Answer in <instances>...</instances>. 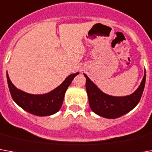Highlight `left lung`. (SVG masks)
<instances>
[{
    "label": "left lung",
    "instance_id": "left-lung-1",
    "mask_svg": "<svg viewBox=\"0 0 152 152\" xmlns=\"http://www.w3.org/2000/svg\"><path fill=\"white\" fill-rule=\"evenodd\" d=\"M86 88L88 97V103L93 112L106 118H116L133 110L139 103L144 92L146 74L138 88L131 95L126 96H112L103 93L86 75Z\"/></svg>",
    "mask_w": 152,
    "mask_h": 152
}]
</instances>
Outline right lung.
Listing matches in <instances>:
<instances>
[{"mask_svg":"<svg viewBox=\"0 0 152 152\" xmlns=\"http://www.w3.org/2000/svg\"><path fill=\"white\" fill-rule=\"evenodd\" d=\"M78 72L69 75L63 83L48 93L34 95L18 89L11 82L7 73L8 88L13 100L27 112L37 116H48L61 108L66 89Z\"/></svg>","mask_w":152,"mask_h":152,"instance_id":"right-lung-1","label":"right lung"}]
</instances>
